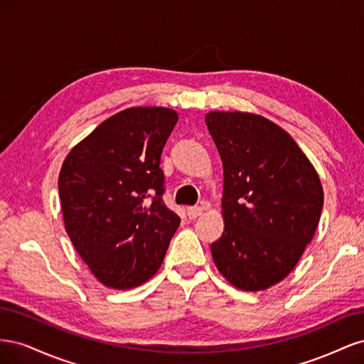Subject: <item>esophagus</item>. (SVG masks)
I'll return each mask as SVG.
<instances>
[{"label": "esophagus", "mask_w": 364, "mask_h": 364, "mask_svg": "<svg viewBox=\"0 0 364 364\" xmlns=\"http://www.w3.org/2000/svg\"><path fill=\"white\" fill-rule=\"evenodd\" d=\"M186 214H188V217L191 220H194L203 214V208L202 206H190L188 209H186Z\"/></svg>", "instance_id": "obj_1"}]
</instances>
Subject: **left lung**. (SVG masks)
Wrapping results in <instances>:
<instances>
[{"label":"left lung","instance_id":"obj_1","mask_svg":"<svg viewBox=\"0 0 364 364\" xmlns=\"http://www.w3.org/2000/svg\"><path fill=\"white\" fill-rule=\"evenodd\" d=\"M205 121L225 176V232L211 245L213 259L234 287L266 290L294 269L314 237L321 179L273 121L249 112H209Z\"/></svg>","mask_w":364,"mask_h":364}]
</instances>
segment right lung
Here are the masks:
<instances>
[{"label": "right lung", "mask_w": 364, "mask_h": 364, "mask_svg": "<svg viewBox=\"0 0 364 364\" xmlns=\"http://www.w3.org/2000/svg\"><path fill=\"white\" fill-rule=\"evenodd\" d=\"M178 112L129 107L95 127L65 158V230L94 277L129 290L158 272L181 218L165 206L161 153Z\"/></svg>", "instance_id": "right-lung-1"}]
</instances>
